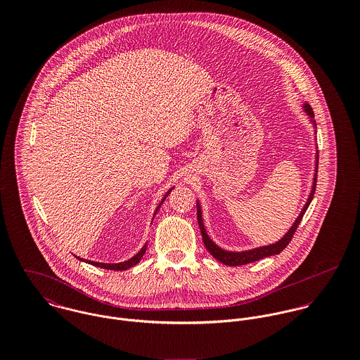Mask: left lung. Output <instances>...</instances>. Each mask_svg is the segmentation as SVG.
Wrapping results in <instances>:
<instances>
[{
	"mask_svg": "<svg viewBox=\"0 0 360 360\" xmlns=\"http://www.w3.org/2000/svg\"><path fill=\"white\" fill-rule=\"evenodd\" d=\"M304 109L307 112V115L310 119V122L313 123V126H316V122L313 120L314 115H313V110L310 108L309 103H304ZM317 154H316V167H314V177H313V183H311V190L309 193L308 201L307 204L302 207L300 216L295 219L294 224L290 227V230L283 236V238H280L277 243L274 244H270V245H264V247H259V248H254V250H248V251H241V252H233V251H226L223 248H220L219 245H216L210 237L206 234L205 226H204V219H202V210H201V205L200 202H197V219H198V224H200V229H201V234H202V240H204V244H205L206 250L209 251V254L214 259H217L219 262L227 264V266H241V264H247V263H252V262H257L259 259H263V257H271V255H277L280 254L288 244L290 241L292 240V236L294 233L297 231L308 206L310 205L311 200H313V195H314V190H316V174H317Z\"/></svg>",
	"mask_w": 360,
	"mask_h": 360,
	"instance_id": "obj_1",
	"label": "left lung"
}]
</instances>
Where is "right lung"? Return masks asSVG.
Instances as JSON below:
<instances>
[{
	"label": "right lung",
	"instance_id": "obj_1",
	"mask_svg": "<svg viewBox=\"0 0 360 360\" xmlns=\"http://www.w3.org/2000/svg\"><path fill=\"white\" fill-rule=\"evenodd\" d=\"M173 190V187L165 194V197H163V200L159 202V205L156 207V210H155V214H156V212L159 210V207L160 205L163 204V201L166 200V197L169 195V193ZM146 251H147V244L134 255L133 257H130L129 260H124V262H120V263H103V262H93V260H86V259H82V257H77V259H80V260H83V262H86V263H90V264H93V266H97V267H101V269H106V270H116V271H119V270H127V269H130V267H133V266H136L140 260H141V257H144V254H146Z\"/></svg>",
	"mask_w": 360,
	"mask_h": 360
}]
</instances>
